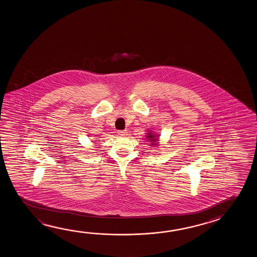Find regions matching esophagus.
I'll use <instances>...</instances> for the list:
<instances>
[{"label": "esophagus", "mask_w": 257, "mask_h": 257, "mask_svg": "<svg viewBox=\"0 0 257 257\" xmlns=\"http://www.w3.org/2000/svg\"><path fill=\"white\" fill-rule=\"evenodd\" d=\"M117 134L119 136H121V137H125V136L127 135V131H117Z\"/></svg>", "instance_id": "obj_1"}]
</instances>
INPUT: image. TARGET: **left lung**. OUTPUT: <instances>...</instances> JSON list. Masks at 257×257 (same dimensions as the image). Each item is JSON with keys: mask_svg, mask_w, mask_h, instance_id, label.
<instances>
[{"mask_svg": "<svg viewBox=\"0 0 257 257\" xmlns=\"http://www.w3.org/2000/svg\"><path fill=\"white\" fill-rule=\"evenodd\" d=\"M159 136L158 134H156V132L151 131L150 130H148V133H147V140H149L150 145L153 146L154 148H156L158 146L159 144Z\"/></svg>", "mask_w": 257, "mask_h": 257, "instance_id": "1", "label": "left lung"}]
</instances>
